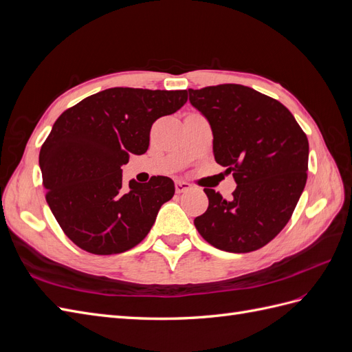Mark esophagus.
<instances>
[{
    "label": "esophagus",
    "mask_w": 352,
    "mask_h": 352,
    "mask_svg": "<svg viewBox=\"0 0 352 352\" xmlns=\"http://www.w3.org/2000/svg\"><path fill=\"white\" fill-rule=\"evenodd\" d=\"M175 186H176V192H177V194L186 192V190L190 189V185H189L188 182H185V180H176Z\"/></svg>",
    "instance_id": "34e87169"
}]
</instances>
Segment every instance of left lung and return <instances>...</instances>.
Returning a JSON list of instances; mask_svg holds the SVG:
<instances>
[{"label": "left lung", "instance_id": "1", "mask_svg": "<svg viewBox=\"0 0 352 352\" xmlns=\"http://www.w3.org/2000/svg\"><path fill=\"white\" fill-rule=\"evenodd\" d=\"M188 92L210 123L216 162L233 172L236 182L232 199L206 188L208 208L194 225L221 251L258 250L286 226L302 194L307 135L283 104L243 85Z\"/></svg>", "mask_w": 352, "mask_h": 352}]
</instances>
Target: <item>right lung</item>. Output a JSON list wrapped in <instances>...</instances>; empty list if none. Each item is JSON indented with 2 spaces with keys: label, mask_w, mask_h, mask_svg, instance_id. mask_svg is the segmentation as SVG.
Returning a JSON list of instances; mask_svg holds the SVG:
<instances>
[{
  "label": "right lung",
  "mask_w": 352,
  "mask_h": 352,
  "mask_svg": "<svg viewBox=\"0 0 352 352\" xmlns=\"http://www.w3.org/2000/svg\"><path fill=\"white\" fill-rule=\"evenodd\" d=\"M188 101L184 91L110 88L63 113L39 153L47 202L72 242L91 254L133 248L151 230L158 210L175 195L173 180L132 179L122 166L145 154L153 123Z\"/></svg>",
  "instance_id": "1"
}]
</instances>
